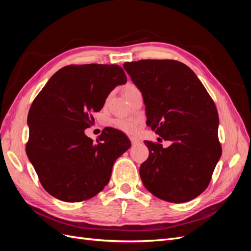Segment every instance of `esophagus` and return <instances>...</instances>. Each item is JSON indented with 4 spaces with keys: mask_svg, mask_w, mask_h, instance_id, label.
I'll use <instances>...</instances> for the list:
<instances>
[{
    "mask_svg": "<svg viewBox=\"0 0 251 251\" xmlns=\"http://www.w3.org/2000/svg\"><path fill=\"white\" fill-rule=\"evenodd\" d=\"M130 140H131V142H132L133 146H136V144H139V143H140V140H139L138 138L131 137V138H130Z\"/></svg>",
    "mask_w": 251,
    "mask_h": 251,
    "instance_id": "obj_1",
    "label": "esophagus"
}]
</instances>
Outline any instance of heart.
Instances as JSON below:
<instances>
[{"label":"heart","mask_w":251,"mask_h":251,"mask_svg":"<svg viewBox=\"0 0 251 251\" xmlns=\"http://www.w3.org/2000/svg\"><path fill=\"white\" fill-rule=\"evenodd\" d=\"M136 89V87L132 83L127 85L126 91H130ZM113 126L117 128L120 132H124L128 135H134L138 132L141 121L138 119H125V118H116L112 121Z\"/></svg>","instance_id":"obj_1"}]
</instances>
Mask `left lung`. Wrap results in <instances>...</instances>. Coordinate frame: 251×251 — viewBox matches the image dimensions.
<instances>
[{
    "label": "left lung",
    "instance_id": "left-lung-1",
    "mask_svg": "<svg viewBox=\"0 0 251 251\" xmlns=\"http://www.w3.org/2000/svg\"><path fill=\"white\" fill-rule=\"evenodd\" d=\"M125 70L141 91L147 125L169 148L144 141L149 158L139 169L143 185L172 203L195 199L207 188L222 147L219 116L212 98L194 71L174 59L125 63Z\"/></svg>",
    "mask_w": 251,
    "mask_h": 251
}]
</instances>
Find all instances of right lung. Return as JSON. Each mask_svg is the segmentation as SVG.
Segmentation results:
<instances>
[{
	"mask_svg": "<svg viewBox=\"0 0 251 251\" xmlns=\"http://www.w3.org/2000/svg\"><path fill=\"white\" fill-rule=\"evenodd\" d=\"M126 82L118 65H69L37 94L28 113L26 153L43 187L65 202H81L101 192L116 159L131 147L126 136L105 127L98 140L85 130L105 98Z\"/></svg>",
	"mask_w": 251,
	"mask_h": 251,
	"instance_id": "add662e5",
	"label": "right lung"
}]
</instances>
